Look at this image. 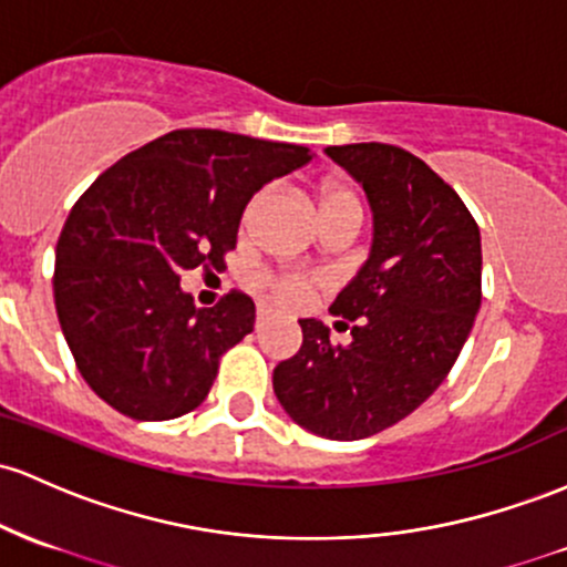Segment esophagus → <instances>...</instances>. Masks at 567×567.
<instances>
[{
	"instance_id": "esophagus-1",
	"label": "esophagus",
	"mask_w": 567,
	"mask_h": 567,
	"mask_svg": "<svg viewBox=\"0 0 567 567\" xmlns=\"http://www.w3.org/2000/svg\"><path fill=\"white\" fill-rule=\"evenodd\" d=\"M269 317H271V312H269V309H264V307H260V309H258V317H255V326H258V328H260V326H264V322H266V320H269Z\"/></svg>"
}]
</instances>
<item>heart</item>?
Segmentation results:
<instances>
[{"label": "heart", "instance_id": "1", "mask_svg": "<svg viewBox=\"0 0 567 567\" xmlns=\"http://www.w3.org/2000/svg\"><path fill=\"white\" fill-rule=\"evenodd\" d=\"M266 193H258L252 198L250 209L252 213L260 202H264ZM320 213L336 215V213H358L363 215V207H360V198L354 196V190L344 188V185H322L320 188ZM260 288L269 296L271 303L282 309H301L307 307L312 298L322 290V279L317 274L309 271H290V274H264L260 277Z\"/></svg>", "mask_w": 567, "mask_h": 567}]
</instances>
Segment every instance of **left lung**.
<instances>
[{
    "label": "left lung",
    "instance_id": "left-lung-1",
    "mask_svg": "<svg viewBox=\"0 0 567 567\" xmlns=\"http://www.w3.org/2000/svg\"><path fill=\"white\" fill-rule=\"evenodd\" d=\"M326 153L363 185L374 245L331 303L350 344L298 320L303 344L274 369V393L307 431L358 441L412 414L452 371L482 307V236L455 188L403 147Z\"/></svg>",
    "mask_w": 567,
    "mask_h": 567
}]
</instances>
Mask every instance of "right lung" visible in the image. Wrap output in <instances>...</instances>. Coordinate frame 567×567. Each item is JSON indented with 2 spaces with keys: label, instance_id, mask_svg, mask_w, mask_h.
Masks as SVG:
<instances>
[{
  "label": "right lung",
  "instance_id": "1",
  "mask_svg": "<svg viewBox=\"0 0 567 567\" xmlns=\"http://www.w3.org/2000/svg\"><path fill=\"white\" fill-rule=\"evenodd\" d=\"M309 161L303 145L177 128L123 155L74 202L53 298L78 371L104 403L161 422L207 398L223 352L252 331L255 303L231 290L198 309L179 274L226 266L255 190Z\"/></svg>",
  "mask_w": 567,
  "mask_h": 567
}]
</instances>
